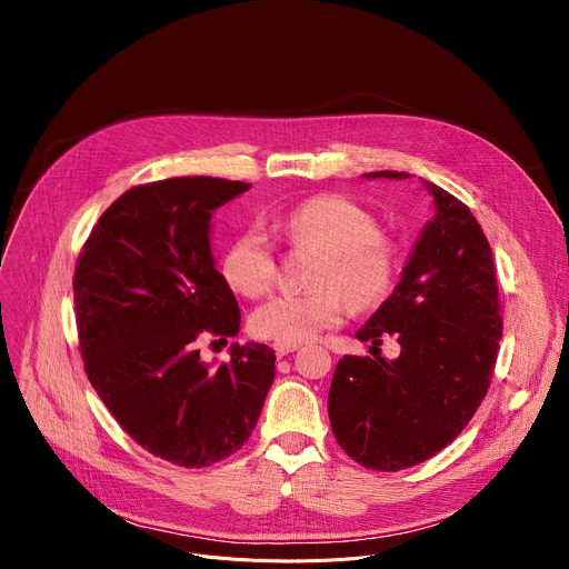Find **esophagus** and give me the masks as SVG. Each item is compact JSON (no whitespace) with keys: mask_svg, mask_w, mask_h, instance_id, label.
<instances>
[{"mask_svg":"<svg viewBox=\"0 0 569 569\" xmlns=\"http://www.w3.org/2000/svg\"><path fill=\"white\" fill-rule=\"evenodd\" d=\"M272 349H274V353H277L279 358H283V356H288V353L297 351V349H299V345H297V342H274V345H272Z\"/></svg>","mask_w":569,"mask_h":569,"instance_id":"34e87169","label":"esophagus"}]
</instances>
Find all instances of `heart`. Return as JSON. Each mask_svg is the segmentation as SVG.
<instances>
[{
    "label": "heart",
    "instance_id": "obj_1",
    "mask_svg": "<svg viewBox=\"0 0 569 569\" xmlns=\"http://www.w3.org/2000/svg\"><path fill=\"white\" fill-rule=\"evenodd\" d=\"M279 229L297 248L323 252L315 292H283L259 306L252 329L277 342H306L345 317L347 297L360 308L382 303L400 272L391 240L378 236V220L342 196H317L299 202L279 220ZM222 277L236 292L261 297L277 281V254L259 229L233 238L222 259Z\"/></svg>",
    "mask_w": 569,
    "mask_h": 569
}]
</instances>
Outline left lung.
<instances>
[{"label":"left lung","mask_w":569,"mask_h":569,"mask_svg":"<svg viewBox=\"0 0 569 569\" xmlns=\"http://www.w3.org/2000/svg\"><path fill=\"white\" fill-rule=\"evenodd\" d=\"M365 178L410 176L376 171ZM426 187L437 213L393 292L356 333L371 351L382 336H393L400 356H345L329 391L338 443L360 466L382 472L435 457L468 426L489 391L502 338L489 240L461 200L432 182Z\"/></svg>","instance_id":"obj_1"}]
</instances>
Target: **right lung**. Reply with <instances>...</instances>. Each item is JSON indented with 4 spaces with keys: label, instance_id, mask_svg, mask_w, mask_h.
I'll list each match as a JSON object with an SVG mask.
<instances>
[{
    "label": "right lung",
    "instance_id": "obj_1",
    "mask_svg": "<svg viewBox=\"0 0 569 569\" xmlns=\"http://www.w3.org/2000/svg\"><path fill=\"white\" fill-rule=\"evenodd\" d=\"M252 184L171 178L132 187L94 224L76 261L73 306L86 373L148 452L204 468L246 443L274 380V351L231 345L200 360V336L233 338L238 301L211 254V216Z\"/></svg>",
    "mask_w": 569,
    "mask_h": 569
}]
</instances>
